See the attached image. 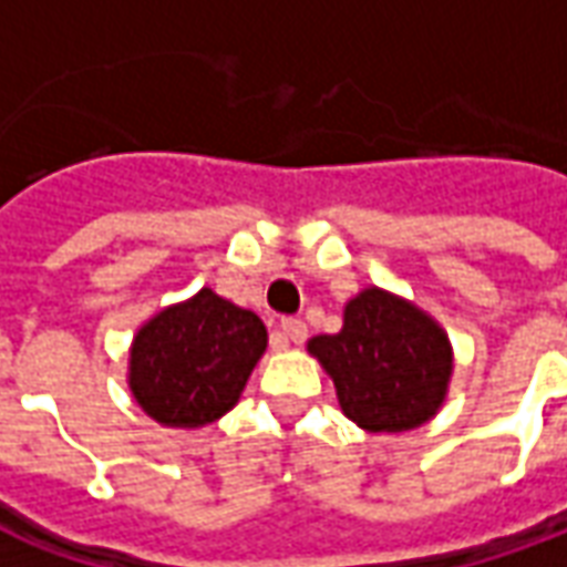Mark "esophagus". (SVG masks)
Returning a JSON list of instances; mask_svg holds the SVG:
<instances>
[{"label": "esophagus", "mask_w": 567, "mask_h": 567, "mask_svg": "<svg viewBox=\"0 0 567 567\" xmlns=\"http://www.w3.org/2000/svg\"><path fill=\"white\" fill-rule=\"evenodd\" d=\"M279 331L288 343H303L307 340V324L300 319H282L279 321Z\"/></svg>", "instance_id": "34e87169"}]
</instances>
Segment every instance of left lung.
I'll return each mask as SVG.
<instances>
[{"instance_id":"obj_1","label":"left lung","mask_w":567,"mask_h":567,"mask_svg":"<svg viewBox=\"0 0 567 567\" xmlns=\"http://www.w3.org/2000/svg\"><path fill=\"white\" fill-rule=\"evenodd\" d=\"M343 413L368 431H410L437 413L452 373L446 333L380 288L346 303L343 331L309 340Z\"/></svg>"}]
</instances>
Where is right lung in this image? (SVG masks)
Segmentation results:
<instances>
[{"label": "right lung", "mask_w": 567, "mask_h": 567, "mask_svg": "<svg viewBox=\"0 0 567 567\" xmlns=\"http://www.w3.org/2000/svg\"><path fill=\"white\" fill-rule=\"evenodd\" d=\"M264 349V321L203 288L187 303L157 312L136 333L130 389L151 419L199 427L239 401Z\"/></svg>", "instance_id": "1"}]
</instances>
